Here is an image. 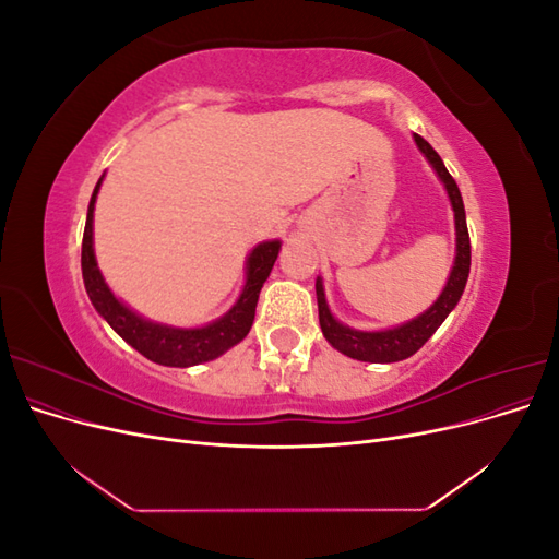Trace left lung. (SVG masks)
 I'll return each instance as SVG.
<instances>
[{
    "label": "left lung",
    "instance_id": "obj_1",
    "mask_svg": "<svg viewBox=\"0 0 559 559\" xmlns=\"http://www.w3.org/2000/svg\"><path fill=\"white\" fill-rule=\"evenodd\" d=\"M415 142L419 146L421 154L429 158L433 165V170L438 177L443 179L448 195L452 200V210H454V226H456V259L454 267L450 273V280L445 284V289L433 306L419 314L417 319L408 321L399 329H389V331H376V333H364V331H354L343 326L341 321H335L333 314L329 312L326 298H324V286L317 280V306H319V324L321 331H324L326 341L337 349L347 354L352 359L359 361H370V364H392L408 359L413 354L425 345L429 337L436 333V329L443 324L445 317L452 312V308L460 302L464 286L468 280V270H471V240H468V228H466V214H464V202L462 193L456 189V181L448 173V167L443 165L441 156L436 154L431 144L427 140H421L419 134H415Z\"/></svg>",
    "mask_w": 559,
    "mask_h": 559
}]
</instances>
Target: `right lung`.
I'll list each match as a JSON object with an SVG mask.
<instances>
[{"label": "right lung", "mask_w": 559, "mask_h": 559, "mask_svg": "<svg viewBox=\"0 0 559 559\" xmlns=\"http://www.w3.org/2000/svg\"><path fill=\"white\" fill-rule=\"evenodd\" d=\"M99 183H103V179L97 181L93 191L86 230H83V245H81L83 282H86V292L93 300L95 310L109 321V326L121 335L128 345H132L140 354H144L146 359L156 361L160 366H177V368L195 366L202 361L216 359L218 354H224L228 347L238 345L253 324L261 286L277 261L280 242H263L249 253L245 292L240 300L233 306V310L226 317L214 321V324L202 326V329H170V326L151 324V321L138 317L132 310H128L123 302H118L114 298L109 286L105 284L103 275H99L97 270L95 253H93V210H95Z\"/></svg>", "instance_id": "1"}]
</instances>
